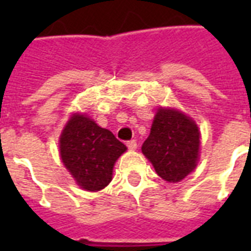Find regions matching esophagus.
Returning a JSON list of instances; mask_svg holds the SVG:
<instances>
[{
  "instance_id": "esophagus-1",
  "label": "esophagus",
  "mask_w": 251,
  "mask_h": 251,
  "mask_svg": "<svg viewBox=\"0 0 251 251\" xmlns=\"http://www.w3.org/2000/svg\"><path fill=\"white\" fill-rule=\"evenodd\" d=\"M127 149H129L130 151H134V150L137 149V142L134 141V139L133 141L127 142Z\"/></svg>"
}]
</instances>
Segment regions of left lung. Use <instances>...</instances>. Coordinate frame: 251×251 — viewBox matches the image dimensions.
<instances>
[{"mask_svg":"<svg viewBox=\"0 0 251 251\" xmlns=\"http://www.w3.org/2000/svg\"><path fill=\"white\" fill-rule=\"evenodd\" d=\"M199 147L201 133L197 124L179 110L160 106L142 152L161 178L179 182L198 164Z\"/></svg>","mask_w":251,"mask_h":251,"instance_id":"left-lung-1","label":"left lung"}]
</instances>
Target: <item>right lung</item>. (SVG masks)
Returning a JSON list of instances; mask_svg holds the SVG:
<instances>
[{
    "label": "right lung",
    "instance_id": "1",
    "mask_svg": "<svg viewBox=\"0 0 251 251\" xmlns=\"http://www.w3.org/2000/svg\"><path fill=\"white\" fill-rule=\"evenodd\" d=\"M126 146L88 116L74 113L60 137V155L83 190L99 191L112 181L114 163Z\"/></svg>",
    "mask_w": 251,
    "mask_h": 251
}]
</instances>
